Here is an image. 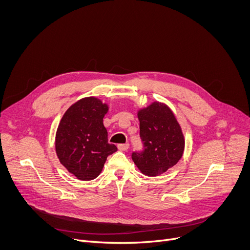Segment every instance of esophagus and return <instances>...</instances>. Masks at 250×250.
<instances>
[{
    "label": "esophagus",
    "mask_w": 250,
    "mask_h": 250,
    "mask_svg": "<svg viewBox=\"0 0 250 250\" xmlns=\"http://www.w3.org/2000/svg\"><path fill=\"white\" fill-rule=\"evenodd\" d=\"M128 147H129V145H128V144H124V145H119V146H118V148H119L120 150H122V151L127 150Z\"/></svg>",
    "instance_id": "esophagus-1"
}]
</instances>
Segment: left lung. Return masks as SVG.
<instances>
[{"label":"left lung","mask_w":250,"mask_h":250,"mask_svg":"<svg viewBox=\"0 0 250 250\" xmlns=\"http://www.w3.org/2000/svg\"><path fill=\"white\" fill-rule=\"evenodd\" d=\"M144 150L131 158L141 173L155 177L173 167L183 155L185 139L173 112L163 103L153 102L137 112Z\"/></svg>","instance_id":"left-lung-1"}]
</instances>
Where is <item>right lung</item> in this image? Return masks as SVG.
Returning <instances> with one entry per match:
<instances>
[{"instance_id":"obj_1","label":"right lung","mask_w":250,"mask_h":250,"mask_svg":"<svg viewBox=\"0 0 250 250\" xmlns=\"http://www.w3.org/2000/svg\"><path fill=\"white\" fill-rule=\"evenodd\" d=\"M108 110V104L98 98H83L70 106L59 123L55 136L57 157L79 180L97 178L106 157L118 150L108 142L103 124Z\"/></svg>"}]
</instances>
